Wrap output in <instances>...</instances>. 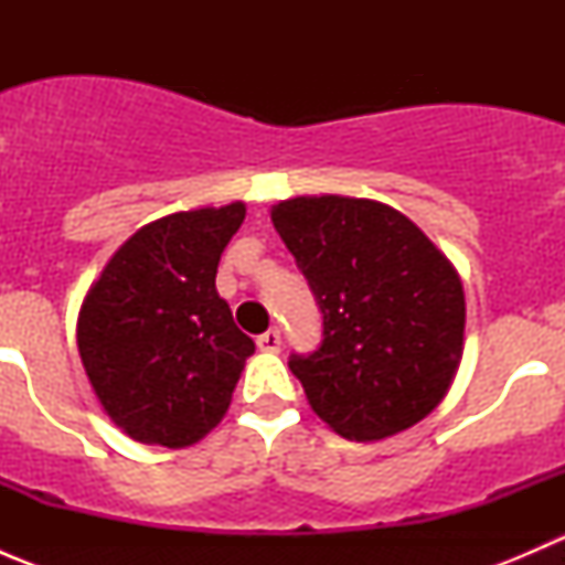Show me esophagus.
I'll use <instances>...</instances> for the list:
<instances>
[{"label":"esophagus","mask_w":565,"mask_h":565,"mask_svg":"<svg viewBox=\"0 0 565 565\" xmlns=\"http://www.w3.org/2000/svg\"><path fill=\"white\" fill-rule=\"evenodd\" d=\"M256 347H259L262 352H278L281 350V330L270 328L262 335H256Z\"/></svg>","instance_id":"esophagus-1"}]
</instances>
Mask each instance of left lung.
I'll list each match as a JSON object with an SVG mask.
<instances>
[{
	"mask_svg": "<svg viewBox=\"0 0 565 565\" xmlns=\"http://www.w3.org/2000/svg\"><path fill=\"white\" fill-rule=\"evenodd\" d=\"M270 218L322 311V344L289 358L311 409L347 440H383L426 418L465 350L457 267L372 199L295 196Z\"/></svg>",
	"mask_w": 565,
	"mask_h": 565,
	"instance_id": "left-lung-1",
	"label": "left lung"
}]
</instances>
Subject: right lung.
<instances>
[{
  "instance_id": "obj_1",
  "label": "right lung",
  "mask_w": 565,
  "mask_h": 565,
  "mask_svg": "<svg viewBox=\"0 0 565 565\" xmlns=\"http://www.w3.org/2000/svg\"><path fill=\"white\" fill-rule=\"evenodd\" d=\"M246 204L172 213L108 259L78 311V355L106 415L147 446L185 448L221 424L254 341L215 289Z\"/></svg>"
}]
</instances>
